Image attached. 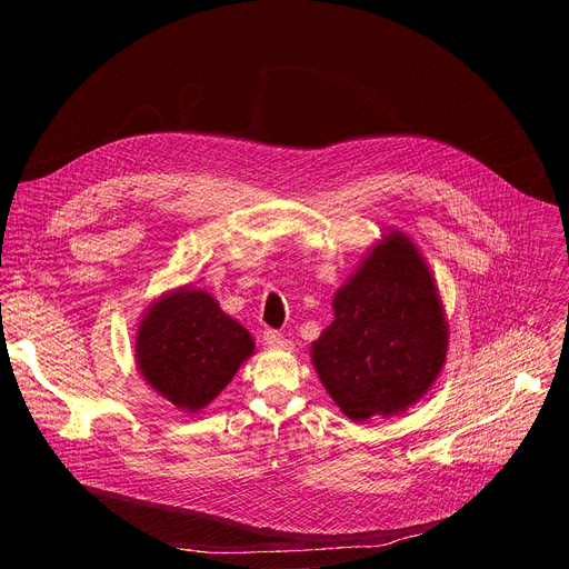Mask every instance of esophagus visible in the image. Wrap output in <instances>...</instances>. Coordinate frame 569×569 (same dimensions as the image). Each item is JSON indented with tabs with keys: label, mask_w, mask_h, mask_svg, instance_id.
I'll use <instances>...</instances> for the list:
<instances>
[{
	"label": "esophagus",
	"mask_w": 569,
	"mask_h": 569,
	"mask_svg": "<svg viewBox=\"0 0 569 569\" xmlns=\"http://www.w3.org/2000/svg\"><path fill=\"white\" fill-rule=\"evenodd\" d=\"M263 345L270 349H290V340L283 333L272 331V329L263 331Z\"/></svg>",
	"instance_id": "34e87169"
}]
</instances>
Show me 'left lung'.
<instances>
[{
	"mask_svg": "<svg viewBox=\"0 0 569 569\" xmlns=\"http://www.w3.org/2000/svg\"><path fill=\"white\" fill-rule=\"evenodd\" d=\"M336 319L310 345L312 367L356 423L402 415L439 378L448 321L439 288L408 233L391 229L333 297Z\"/></svg>",
	"mask_w": 569,
	"mask_h": 569,
	"instance_id": "8db88e82",
	"label": "left lung"
}]
</instances>
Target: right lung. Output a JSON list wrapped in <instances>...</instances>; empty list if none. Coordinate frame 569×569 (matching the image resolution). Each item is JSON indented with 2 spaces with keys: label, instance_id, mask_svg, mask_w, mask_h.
I'll return each instance as SVG.
<instances>
[{
  "label": "right lung",
  "instance_id": "obj_1",
  "mask_svg": "<svg viewBox=\"0 0 569 569\" xmlns=\"http://www.w3.org/2000/svg\"><path fill=\"white\" fill-rule=\"evenodd\" d=\"M254 353L250 331L207 292L182 286L143 312L134 338L141 378L182 412H200Z\"/></svg>",
  "mask_w": 569,
  "mask_h": 569
}]
</instances>
